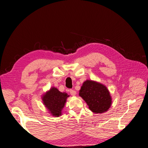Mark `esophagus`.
Masks as SVG:
<instances>
[{
  "label": "esophagus",
  "mask_w": 148,
  "mask_h": 148,
  "mask_svg": "<svg viewBox=\"0 0 148 148\" xmlns=\"http://www.w3.org/2000/svg\"><path fill=\"white\" fill-rule=\"evenodd\" d=\"M70 93L71 96H75L76 94H77V92L75 90H73V89H70Z\"/></svg>",
  "instance_id": "esophagus-1"
}]
</instances>
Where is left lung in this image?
<instances>
[{
	"label": "left lung",
	"mask_w": 148,
	"mask_h": 148,
	"mask_svg": "<svg viewBox=\"0 0 148 148\" xmlns=\"http://www.w3.org/2000/svg\"><path fill=\"white\" fill-rule=\"evenodd\" d=\"M79 95L87 103L89 109L96 114L104 112L112 104L111 96L107 88L91 80H86L83 83Z\"/></svg>",
	"instance_id": "8db88e82"
}]
</instances>
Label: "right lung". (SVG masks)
<instances>
[{
    "label": "right lung",
    "mask_w": 148,
    "mask_h": 148,
    "mask_svg": "<svg viewBox=\"0 0 148 148\" xmlns=\"http://www.w3.org/2000/svg\"><path fill=\"white\" fill-rule=\"evenodd\" d=\"M69 96L67 94L60 92L57 88H52L43 96L42 101L52 115L59 117Z\"/></svg>",
    "instance_id": "right-lung-1"
}]
</instances>
